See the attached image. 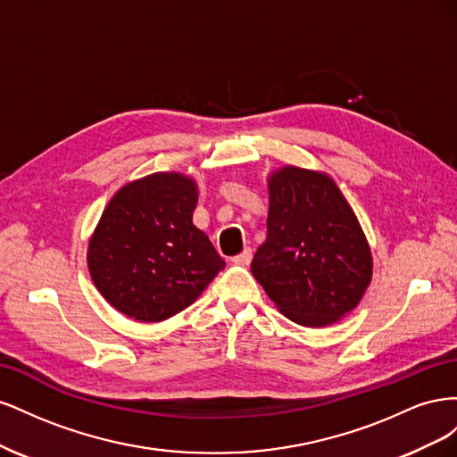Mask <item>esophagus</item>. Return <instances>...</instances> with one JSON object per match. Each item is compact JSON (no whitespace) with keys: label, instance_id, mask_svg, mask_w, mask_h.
Returning <instances> with one entry per match:
<instances>
[{"label":"esophagus","instance_id":"obj_1","mask_svg":"<svg viewBox=\"0 0 457 457\" xmlns=\"http://www.w3.org/2000/svg\"><path fill=\"white\" fill-rule=\"evenodd\" d=\"M252 257H253L252 247H245L242 253H238L237 257H232V262H234V265H250Z\"/></svg>","mask_w":457,"mask_h":457}]
</instances>
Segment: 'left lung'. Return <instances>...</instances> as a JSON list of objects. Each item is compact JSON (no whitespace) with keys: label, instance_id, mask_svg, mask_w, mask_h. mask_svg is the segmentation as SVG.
Instances as JSON below:
<instances>
[{"label":"left lung","instance_id":"8db88e82","mask_svg":"<svg viewBox=\"0 0 457 457\" xmlns=\"http://www.w3.org/2000/svg\"><path fill=\"white\" fill-rule=\"evenodd\" d=\"M267 240L252 272L289 320L322 328L356 309L371 282L366 234L324 171L284 165L267 177Z\"/></svg>","mask_w":457,"mask_h":457}]
</instances>
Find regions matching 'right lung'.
Here are the masks:
<instances>
[{
	"mask_svg": "<svg viewBox=\"0 0 457 457\" xmlns=\"http://www.w3.org/2000/svg\"><path fill=\"white\" fill-rule=\"evenodd\" d=\"M195 179L158 171L110 198L87 245L95 287L137 322H162L192 305L225 261L192 223Z\"/></svg>",
	"mask_w": 457,
	"mask_h": 457,
	"instance_id": "1",
	"label": "right lung"
}]
</instances>
